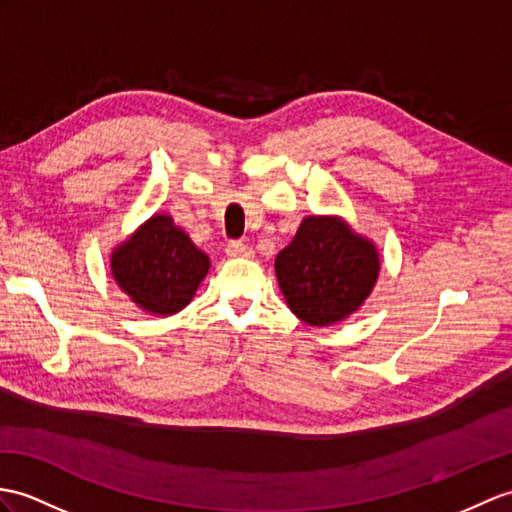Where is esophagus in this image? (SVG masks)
Masks as SVG:
<instances>
[{
    "label": "esophagus",
    "mask_w": 512,
    "mask_h": 512,
    "mask_svg": "<svg viewBox=\"0 0 512 512\" xmlns=\"http://www.w3.org/2000/svg\"><path fill=\"white\" fill-rule=\"evenodd\" d=\"M224 253L229 257H253V248L240 240H233L227 244V248H224Z\"/></svg>",
    "instance_id": "1"
}]
</instances>
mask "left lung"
<instances>
[{
	"label": "left lung",
	"instance_id": "obj_1",
	"mask_svg": "<svg viewBox=\"0 0 512 512\" xmlns=\"http://www.w3.org/2000/svg\"><path fill=\"white\" fill-rule=\"evenodd\" d=\"M379 253L371 240L336 216L303 218L294 240L275 259L285 303L312 327L340 323L373 292Z\"/></svg>",
	"mask_w": 512,
	"mask_h": 512
}]
</instances>
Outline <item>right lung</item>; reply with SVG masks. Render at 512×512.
<instances>
[{"label":"right lung","mask_w":512,"mask_h":512,"mask_svg":"<svg viewBox=\"0 0 512 512\" xmlns=\"http://www.w3.org/2000/svg\"><path fill=\"white\" fill-rule=\"evenodd\" d=\"M209 266V257L168 213H154L111 253L117 285L141 310L157 316L176 314L189 305Z\"/></svg>","instance_id":"right-lung-1"}]
</instances>
